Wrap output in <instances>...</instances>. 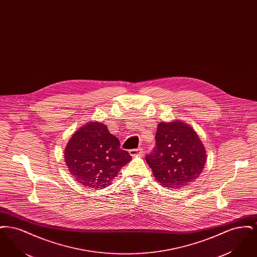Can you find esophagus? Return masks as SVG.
I'll list each match as a JSON object with an SVG mask.
<instances>
[{"mask_svg":"<svg viewBox=\"0 0 257 257\" xmlns=\"http://www.w3.org/2000/svg\"><path fill=\"white\" fill-rule=\"evenodd\" d=\"M142 152H143V149H142V148H136V149H131V150H129L130 155H131V156H133V157L141 155V154H142Z\"/></svg>","mask_w":257,"mask_h":257,"instance_id":"34e87169","label":"esophagus"}]
</instances>
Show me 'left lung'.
Masks as SVG:
<instances>
[{
    "label": "left lung",
    "instance_id": "obj_1",
    "mask_svg": "<svg viewBox=\"0 0 257 257\" xmlns=\"http://www.w3.org/2000/svg\"><path fill=\"white\" fill-rule=\"evenodd\" d=\"M156 147L146 157L160 185L180 189L195 182L204 170L206 150L196 131L179 119L160 122Z\"/></svg>",
    "mask_w": 257,
    "mask_h": 257
}]
</instances>
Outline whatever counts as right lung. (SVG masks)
<instances>
[{
    "label": "right lung",
    "mask_w": 257,
    "mask_h": 257,
    "mask_svg": "<svg viewBox=\"0 0 257 257\" xmlns=\"http://www.w3.org/2000/svg\"><path fill=\"white\" fill-rule=\"evenodd\" d=\"M131 160L107 125L94 120L78 128L64 149V161L70 174L88 189L100 190L110 185Z\"/></svg>",
    "instance_id": "right-lung-1"
}]
</instances>
